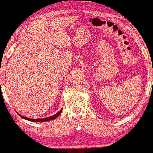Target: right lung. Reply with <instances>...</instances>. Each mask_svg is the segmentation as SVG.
Returning <instances> with one entry per match:
<instances>
[{"label":"right lung","instance_id":"1","mask_svg":"<svg viewBox=\"0 0 153 153\" xmlns=\"http://www.w3.org/2000/svg\"><path fill=\"white\" fill-rule=\"evenodd\" d=\"M62 109H61L60 111H59V112H57V114H55L52 116V117H47V118H45V119H29V118H26V117H23V116H22L21 114H18L23 119H26V120H29L30 121V122H47V121H50V120H52V119H54L57 118L58 116L60 114V113L62 112Z\"/></svg>","mask_w":153,"mask_h":153}]
</instances>
